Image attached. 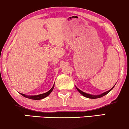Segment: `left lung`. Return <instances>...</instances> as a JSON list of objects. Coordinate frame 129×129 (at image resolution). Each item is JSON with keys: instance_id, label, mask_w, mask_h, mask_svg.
<instances>
[{"instance_id": "obj_1", "label": "left lung", "mask_w": 129, "mask_h": 129, "mask_svg": "<svg viewBox=\"0 0 129 129\" xmlns=\"http://www.w3.org/2000/svg\"><path fill=\"white\" fill-rule=\"evenodd\" d=\"M114 86H113V87H112V88L110 89L109 90H108V91L105 92H104V93H101V94H100V95H90V94H89V93H85V92H84L81 91V90H80V89H78V87H77L76 86H75V87H76V89H77V90H78V91L80 93H81V95H83V96H85V97H86V98H92V99H95V98H101V97H102V96H104V95H105L107 94V93H108L109 92H110V91H111L112 90L113 87H114Z\"/></svg>"}]
</instances>
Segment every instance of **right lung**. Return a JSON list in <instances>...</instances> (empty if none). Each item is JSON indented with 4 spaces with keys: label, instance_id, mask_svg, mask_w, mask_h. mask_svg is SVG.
<instances>
[{
    "label": "right lung",
    "instance_id": "obj_1",
    "mask_svg": "<svg viewBox=\"0 0 129 129\" xmlns=\"http://www.w3.org/2000/svg\"><path fill=\"white\" fill-rule=\"evenodd\" d=\"M54 86H52V87L51 88L48 92H46L45 93H42V94H40V95H32V96H28V95H26L25 94H23V93H20L22 96H23L24 97H26L27 98H29V99L31 100H41V99H43V98H45L46 96H48L50 93L52 92V91L54 89Z\"/></svg>",
    "mask_w": 129,
    "mask_h": 129
}]
</instances>
